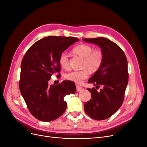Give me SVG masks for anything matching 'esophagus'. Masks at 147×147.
<instances>
[{
    "label": "esophagus",
    "instance_id": "obj_1",
    "mask_svg": "<svg viewBox=\"0 0 147 147\" xmlns=\"http://www.w3.org/2000/svg\"><path fill=\"white\" fill-rule=\"evenodd\" d=\"M76 88H77V91H80L82 89V88L79 85H76Z\"/></svg>",
    "mask_w": 147,
    "mask_h": 147
}]
</instances>
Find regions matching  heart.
Listing matches in <instances>:
<instances>
[{
	"instance_id": "obj_1",
	"label": "heart",
	"mask_w": 147,
	"mask_h": 147,
	"mask_svg": "<svg viewBox=\"0 0 147 147\" xmlns=\"http://www.w3.org/2000/svg\"><path fill=\"white\" fill-rule=\"evenodd\" d=\"M74 54L83 58L80 70H74L65 75V78L75 83L80 84L87 78L91 72H96L104 62V53L99 49H95L88 44H80L75 47L72 50ZM59 63L62 68L68 70L70 68V60L68 55L61 53L59 57Z\"/></svg>"
}]
</instances>
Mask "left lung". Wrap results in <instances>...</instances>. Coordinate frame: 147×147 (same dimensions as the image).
Segmentation results:
<instances>
[{
    "mask_svg": "<svg viewBox=\"0 0 147 147\" xmlns=\"http://www.w3.org/2000/svg\"><path fill=\"white\" fill-rule=\"evenodd\" d=\"M83 40L98 45L104 55L100 69L88 80L96 85V89L88 88L91 98L84 104V112L94 119H105L116 112L123 102L129 77L127 58L122 49L107 38H83ZM100 86L103 89L97 92Z\"/></svg>",
    "mask_w": 147,
    "mask_h": 147,
    "instance_id": "1",
    "label": "left lung"
}]
</instances>
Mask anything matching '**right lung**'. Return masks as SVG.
I'll return each mask as SVG.
<instances>
[{
  "label": "right lung",
  "instance_id": "add662e5",
  "mask_svg": "<svg viewBox=\"0 0 147 147\" xmlns=\"http://www.w3.org/2000/svg\"><path fill=\"white\" fill-rule=\"evenodd\" d=\"M79 39L49 36L34 43L26 53L21 64L19 86L30 113L38 120L51 121L66 110V95L76 92L72 81L48 85L53 75L59 73L61 54Z\"/></svg>",
  "mask_w": 147,
  "mask_h": 147
}]
</instances>
